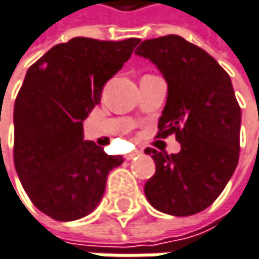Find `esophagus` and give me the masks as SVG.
Returning a JSON list of instances; mask_svg holds the SVG:
<instances>
[{"label":"esophagus","instance_id":"34e87169","mask_svg":"<svg viewBox=\"0 0 259 259\" xmlns=\"http://www.w3.org/2000/svg\"><path fill=\"white\" fill-rule=\"evenodd\" d=\"M139 154H141V151H133V153L127 154V155H126V158H127V160H133V158H135V157H138Z\"/></svg>","mask_w":259,"mask_h":259}]
</instances>
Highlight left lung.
Instances as JSON below:
<instances>
[{
  "label": "left lung",
  "mask_w": 259,
  "mask_h": 259,
  "mask_svg": "<svg viewBox=\"0 0 259 259\" xmlns=\"http://www.w3.org/2000/svg\"><path fill=\"white\" fill-rule=\"evenodd\" d=\"M135 53L151 60L167 82L157 138L175 135L181 144L170 155L145 150L155 163L145 196L167 215L199 213L223 193L239 163L242 111L230 75L179 35L145 39Z\"/></svg>",
  "instance_id": "1"
}]
</instances>
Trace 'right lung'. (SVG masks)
Masks as SVG:
<instances>
[{
  "mask_svg": "<svg viewBox=\"0 0 259 259\" xmlns=\"http://www.w3.org/2000/svg\"><path fill=\"white\" fill-rule=\"evenodd\" d=\"M139 41L77 36L52 47L26 72L14 102V167L35 207L56 221L89 215L108 174L124 161L84 141L82 120Z\"/></svg>",
  "mask_w": 259,
  "mask_h": 259,
  "instance_id": "add662e5",
  "label": "right lung"
}]
</instances>
